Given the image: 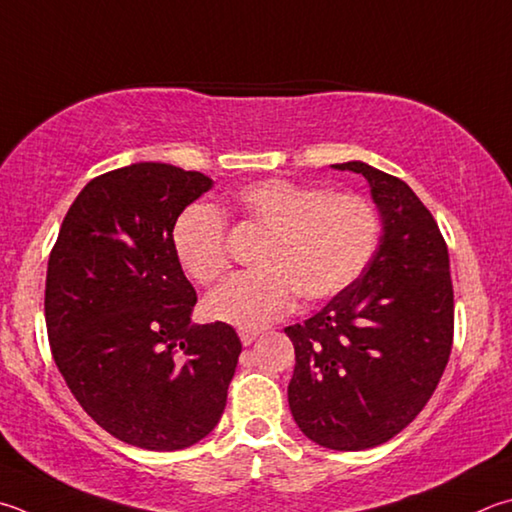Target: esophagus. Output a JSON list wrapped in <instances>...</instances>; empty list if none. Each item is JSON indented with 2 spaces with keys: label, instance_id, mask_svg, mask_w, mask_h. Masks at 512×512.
Listing matches in <instances>:
<instances>
[{
  "label": "esophagus",
  "instance_id": "34e87169",
  "mask_svg": "<svg viewBox=\"0 0 512 512\" xmlns=\"http://www.w3.org/2000/svg\"><path fill=\"white\" fill-rule=\"evenodd\" d=\"M257 336H259V331H255V329H239V338L244 345H250V342H253Z\"/></svg>",
  "mask_w": 512,
  "mask_h": 512
}]
</instances>
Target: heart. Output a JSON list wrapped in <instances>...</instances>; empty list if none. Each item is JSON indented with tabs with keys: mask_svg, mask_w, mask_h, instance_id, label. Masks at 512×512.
Here are the masks:
<instances>
[{
	"mask_svg": "<svg viewBox=\"0 0 512 512\" xmlns=\"http://www.w3.org/2000/svg\"><path fill=\"white\" fill-rule=\"evenodd\" d=\"M232 215L266 232L259 271L239 275L212 293L215 320L259 327L284 315L297 295L306 304L345 291L365 271L380 239L376 206L360 194H331L286 179L248 183L228 201ZM172 250L183 273L199 286L228 273L226 224L208 206L185 208L172 226Z\"/></svg>",
	"mask_w": 512,
	"mask_h": 512,
	"instance_id": "obj_1",
	"label": "heart"
}]
</instances>
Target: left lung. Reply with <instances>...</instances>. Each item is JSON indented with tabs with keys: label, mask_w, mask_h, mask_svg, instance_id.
<instances>
[{
	"label": "left lung",
	"mask_w": 512,
	"mask_h": 512,
	"mask_svg": "<svg viewBox=\"0 0 512 512\" xmlns=\"http://www.w3.org/2000/svg\"><path fill=\"white\" fill-rule=\"evenodd\" d=\"M383 237L356 282L286 327L295 347L288 407L322 448H376L410 425L448 365L454 291L448 246L410 185L362 161Z\"/></svg>",
	"instance_id": "8db88e82"
}]
</instances>
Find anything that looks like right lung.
Masks as SVG:
<instances>
[{"label":"right lung","instance_id":"add662e5","mask_svg":"<svg viewBox=\"0 0 512 512\" xmlns=\"http://www.w3.org/2000/svg\"><path fill=\"white\" fill-rule=\"evenodd\" d=\"M210 188L167 163L100 174L49 255L55 365L102 430L143 450H183L215 430L241 353L230 324H190L197 291L172 250L176 217Z\"/></svg>","mask_w":512,"mask_h":512}]
</instances>
